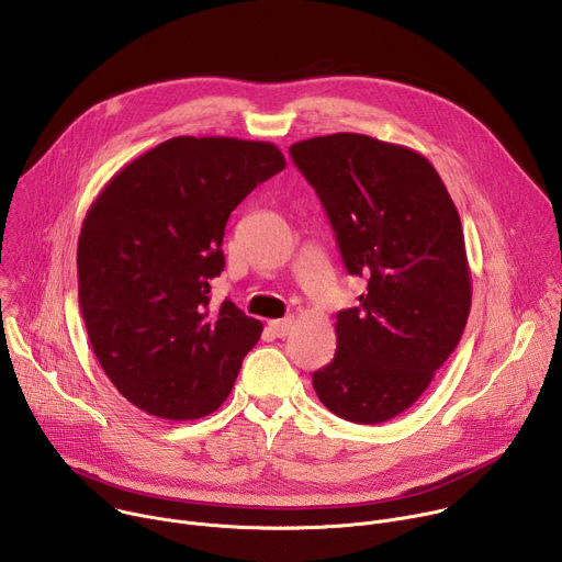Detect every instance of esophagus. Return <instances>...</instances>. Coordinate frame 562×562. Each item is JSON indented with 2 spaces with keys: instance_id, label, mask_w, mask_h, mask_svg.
Wrapping results in <instances>:
<instances>
[{
  "instance_id": "1",
  "label": "esophagus",
  "mask_w": 562,
  "mask_h": 562,
  "mask_svg": "<svg viewBox=\"0 0 562 562\" xmlns=\"http://www.w3.org/2000/svg\"><path fill=\"white\" fill-rule=\"evenodd\" d=\"M269 329H271V334H273V336H278V338H284V336H289V331L293 329V317H284V319H271V323H269Z\"/></svg>"
}]
</instances>
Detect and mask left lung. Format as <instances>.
<instances>
[{"label":"left lung","mask_w":562,"mask_h":562,"mask_svg":"<svg viewBox=\"0 0 562 562\" xmlns=\"http://www.w3.org/2000/svg\"><path fill=\"white\" fill-rule=\"evenodd\" d=\"M289 153L329 215L347 271L367 278L360 304L338 313V349L313 389L349 423H386L425 393L464 331L460 215L429 159L407 146L334 133Z\"/></svg>","instance_id":"8db88e82"}]
</instances>
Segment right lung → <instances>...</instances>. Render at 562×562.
<instances>
[{"instance_id":"add662e5","label":"right lung","mask_w":562,"mask_h":562,"mask_svg":"<svg viewBox=\"0 0 562 562\" xmlns=\"http://www.w3.org/2000/svg\"><path fill=\"white\" fill-rule=\"evenodd\" d=\"M286 167L271 142L171 137L115 173L77 243L91 347L131 405L198 420L228 397L262 323L231 300L211 308L231 211Z\"/></svg>"}]
</instances>
